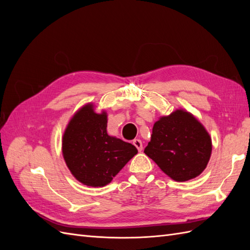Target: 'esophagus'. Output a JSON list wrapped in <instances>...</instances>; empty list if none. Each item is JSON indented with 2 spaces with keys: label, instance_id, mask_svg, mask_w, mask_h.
<instances>
[{
  "label": "esophagus",
  "instance_id": "34e87169",
  "mask_svg": "<svg viewBox=\"0 0 250 250\" xmlns=\"http://www.w3.org/2000/svg\"><path fill=\"white\" fill-rule=\"evenodd\" d=\"M133 145L137 147V149L140 151L143 150V144H142V141L141 140H139V139H135V140H133Z\"/></svg>",
  "mask_w": 250,
  "mask_h": 250
}]
</instances>
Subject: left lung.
<instances>
[{"mask_svg": "<svg viewBox=\"0 0 250 250\" xmlns=\"http://www.w3.org/2000/svg\"><path fill=\"white\" fill-rule=\"evenodd\" d=\"M211 139L191 112L179 108L154 123L144 152L175 181L199 176L211 154Z\"/></svg>", "mask_w": 250, "mask_h": 250, "instance_id": "obj_1", "label": "left lung"}]
</instances>
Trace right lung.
Returning a JSON list of instances; mask_svg holds the SVG:
<instances>
[{"instance_id":"right-lung-1","label":"right lung","mask_w":250,"mask_h":250,"mask_svg":"<svg viewBox=\"0 0 250 250\" xmlns=\"http://www.w3.org/2000/svg\"><path fill=\"white\" fill-rule=\"evenodd\" d=\"M107 113L87 103L69 121L62 137V155L72 175L87 187H104L138 153L132 144L107 133Z\"/></svg>"}]
</instances>
